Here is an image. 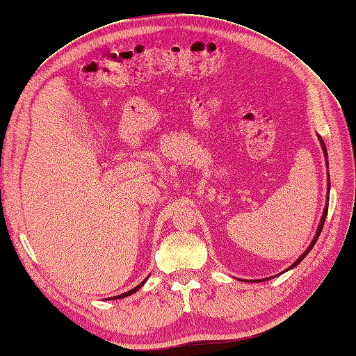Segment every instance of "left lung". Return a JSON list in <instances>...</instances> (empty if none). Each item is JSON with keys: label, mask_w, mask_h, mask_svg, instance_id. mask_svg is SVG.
Masks as SVG:
<instances>
[{"label": "left lung", "mask_w": 356, "mask_h": 356, "mask_svg": "<svg viewBox=\"0 0 356 356\" xmlns=\"http://www.w3.org/2000/svg\"><path fill=\"white\" fill-rule=\"evenodd\" d=\"M319 141H321V147H322V152H324V156H325V159H327V147H325V144H324V141H322V138L319 136ZM327 165H328V161H327ZM328 191H330V175H328ZM328 197H330V195L327 196V200H328ZM327 212H328V204L325 207V209H324V213H322V218H321V222H319V227H318V230H316V234H315V238H314V241H312V243L309 245V248L307 250L301 254L298 258H297V261H294L293 263V266H289L286 270H289V268H293V267H296L298 263H301V260H303V258L310 252V250L312 248L315 246V243H316V241H318V238H319V234H321V232H322V227H324V222H325V218H327ZM255 282V281H254ZM258 282V281H257Z\"/></svg>", "instance_id": "left-lung-1"}]
</instances>
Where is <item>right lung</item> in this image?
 <instances>
[{
  "label": "right lung",
  "instance_id": "obj_1",
  "mask_svg": "<svg viewBox=\"0 0 356 356\" xmlns=\"http://www.w3.org/2000/svg\"><path fill=\"white\" fill-rule=\"evenodd\" d=\"M147 279H148V276L144 279V281L141 282V284H139V285H136L134 289H131V291H127V293H124V294H120V296H117V297H111L113 300H115V298H123V297H127V296H132L134 293H136V291L139 289V288H141L144 284H145V281H147ZM110 300V298H108Z\"/></svg>",
  "mask_w": 356,
  "mask_h": 356
}]
</instances>
